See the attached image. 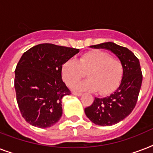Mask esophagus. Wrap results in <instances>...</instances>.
I'll list each match as a JSON object with an SVG mask.
<instances>
[{"instance_id": "34e87169", "label": "esophagus", "mask_w": 153, "mask_h": 153, "mask_svg": "<svg viewBox=\"0 0 153 153\" xmlns=\"http://www.w3.org/2000/svg\"><path fill=\"white\" fill-rule=\"evenodd\" d=\"M72 94H74V95H76V96H81L82 95V93L80 92H76V91H73Z\"/></svg>"}]
</instances>
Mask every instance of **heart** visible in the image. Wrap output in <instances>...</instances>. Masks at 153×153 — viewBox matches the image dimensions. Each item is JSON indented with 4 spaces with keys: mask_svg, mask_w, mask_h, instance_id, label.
Masks as SVG:
<instances>
[{
    "mask_svg": "<svg viewBox=\"0 0 153 153\" xmlns=\"http://www.w3.org/2000/svg\"><path fill=\"white\" fill-rule=\"evenodd\" d=\"M86 72L88 79L75 84V91H96L100 94L113 92L120 83L123 75V64L117 58L109 53L94 50L84 53L78 61L67 60L61 68L62 80L68 86H73Z\"/></svg>",
    "mask_w": 153,
    "mask_h": 153,
    "instance_id": "heart-1",
    "label": "heart"
}]
</instances>
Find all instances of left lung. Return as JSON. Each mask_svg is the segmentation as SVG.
<instances>
[{
    "label": "left lung",
    "mask_w": 153,
    "mask_h": 153,
    "mask_svg": "<svg viewBox=\"0 0 153 153\" xmlns=\"http://www.w3.org/2000/svg\"><path fill=\"white\" fill-rule=\"evenodd\" d=\"M91 47L111 51L123 64V75L118 88L105 98H95L91 105L85 108L86 117L93 123L113 126L128 116L137 104L143 78L140 62L130 50L112 42Z\"/></svg>",
    "instance_id": "8db88e82"
}]
</instances>
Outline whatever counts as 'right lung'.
I'll list each match as a JSON object with an SVG mask.
<instances>
[{
    "mask_svg": "<svg viewBox=\"0 0 153 153\" xmlns=\"http://www.w3.org/2000/svg\"><path fill=\"white\" fill-rule=\"evenodd\" d=\"M79 51L40 44L23 54L16 67L14 86L20 114L30 125L48 128L60 119L62 97L71 94L62 81L61 68Z\"/></svg>",
    "mask_w": 153,
    "mask_h": 153,
    "instance_id": "add662e5",
    "label": "right lung"
}]
</instances>
